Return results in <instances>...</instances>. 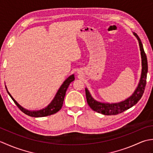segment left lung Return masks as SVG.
<instances>
[{"label":"left lung","instance_id":"obj_1","mask_svg":"<svg viewBox=\"0 0 153 153\" xmlns=\"http://www.w3.org/2000/svg\"><path fill=\"white\" fill-rule=\"evenodd\" d=\"M137 38L139 41V47H140L141 55V64H142V70L141 78L139 80V83L138 86L131 96L128 97L123 101L117 102V103H104L101 102H99L94 99L91 93L87 88H85V95L87 103H88L90 108L94 111L97 112L101 113L104 115H116L118 114L122 113L125 110L131 108L138 102L139 100L141 99L143 94L144 93L145 89L146 82H147V75L148 71V64H147V58L146 54L144 51L143 44L139 39L137 33H133Z\"/></svg>","mask_w":153,"mask_h":153}]
</instances>
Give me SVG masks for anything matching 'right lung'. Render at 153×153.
I'll return each instance as SVG.
<instances>
[{"label":"right lung","instance_id":"right-lung-1","mask_svg":"<svg viewBox=\"0 0 153 153\" xmlns=\"http://www.w3.org/2000/svg\"><path fill=\"white\" fill-rule=\"evenodd\" d=\"M74 79H75L74 74L71 75L70 76L68 77V78L64 81V83H62V85H61L60 89H58V92L56 93V95L54 97V98L53 99V100H52V102L49 104V105H48L47 107H45V108L43 109H41L39 110H32V111L31 110H28L27 109L23 108L22 106L19 105V104L16 101L15 99L12 97L8 91L7 90V88H6V86L5 87H6V91H7V93H8V95L11 97V99L13 100V101L14 102L16 105H17L18 108L21 110V111H22L24 114H27L30 116L38 118V117H44V116H47L54 114L59 111V110L61 109L62 106L64 97H65V95H66V92L68 87L69 86L70 83L71 82H73Z\"/></svg>","mask_w":153,"mask_h":153}]
</instances>
